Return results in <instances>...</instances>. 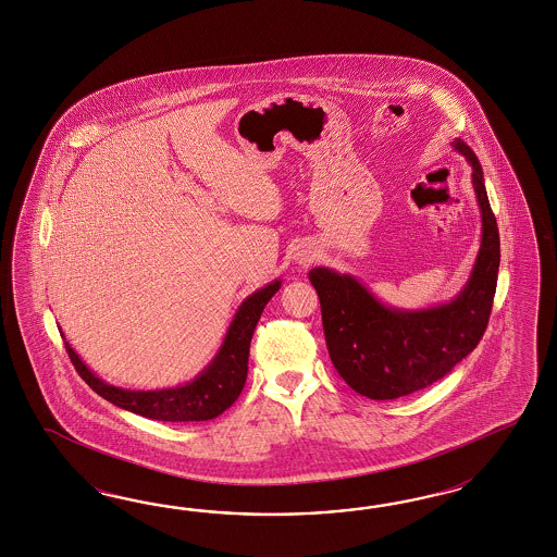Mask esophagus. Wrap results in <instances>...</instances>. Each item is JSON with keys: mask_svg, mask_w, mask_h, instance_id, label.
<instances>
[{"mask_svg": "<svg viewBox=\"0 0 557 557\" xmlns=\"http://www.w3.org/2000/svg\"><path fill=\"white\" fill-rule=\"evenodd\" d=\"M313 256L315 255H311V252H309V256H305V258H301L302 262H311V260H313Z\"/></svg>", "mask_w": 557, "mask_h": 557, "instance_id": "obj_1", "label": "esophagus"}]
</instances>
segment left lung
Masks as SVG:
<instances>
[{
	"label": "left lung",
	"instance_id": "1",
	"mask_svg": "<svg viewBox=\"0 0 557 557\" xmlns=\"http://www.w3.org/2000/svg\"><path fill=\"white\" fill-rule=\"evenodd\" d=\"M454 150L472 166L482 213V239L468 283L451 301L397 309L376 299L356 276L327 267L309 271L321 302L323 334L339 376L356 393L391 400L421 391L461 362L486 332L500 264V238L474 150L456 138Z\"/></svg>",
	"mask_w": 557,
	"mask_h": 557
}]
</instances>
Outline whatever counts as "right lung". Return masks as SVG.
<instances>
[{"mask_svg":"<svg viewBox=\"0 0 557 557\" xmlns=\"http://www.w3.org/2000/svg\"><path fill=\"white\" fill-rule=\"evenodd\" d=\"M281 288V278L248 295L232 319L222 348L215 358L191 382L160 391H129L101 381L79 358V354L64 342L69 358L77 368L81 379L87 382L99 397L120 409L143 414L157 421H209L230 409L239 397L248 376V354L255 335L256 323L267 302Z\"/></svg>","mask_w":557,"mask_h":557,"instance_id":"right-lung-1","label":"right lung"}]
</instances>
